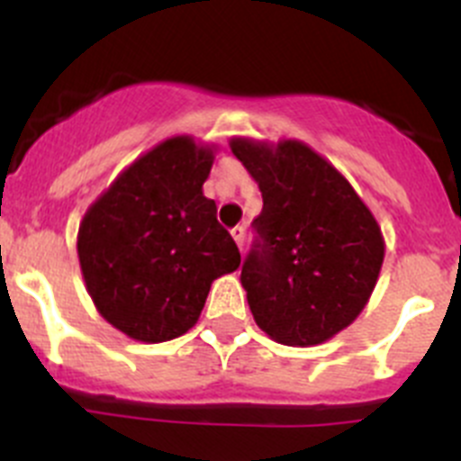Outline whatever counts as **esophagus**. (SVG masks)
Masks as SVG:
<instances>
[{
	"label": "esophagus",
	"instance_id": "34e87169",
	"mask_svg": "<svg viewBox=\"0 0 461 461\" xmlns=\"http://www.w3.org/2000/svg\"><path fill=\"white\" fill-rule=\"evenodd\" d=\"M230 235H233L235 244H238L240 249L244 247V235H247V230H244V226H235L233 230H230Z\"/></svg>",
	"mask_w": 461,
	"mask_h": 461
}]
</instances>
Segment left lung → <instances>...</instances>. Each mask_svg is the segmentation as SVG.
Masks as SVG:
<instances>
[{"mask_svg":"<svg viewBox=\"0 0 461 461\" xmlns=\"http://www.w3.org/2000/svg\"><path fill=\"white\" fill-rule=\"evenodd\" d=\"M263 194L242 265L253 320L283 345H320L358 318L384 263L377 219L333 164L297 139H230Z\"/></svg>","mask_w":461,"mask_h":461,"instance_id":"obj_1","label":"left lung"}]
</instances>
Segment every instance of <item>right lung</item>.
I'll list each match as a JSON object with an SVG mask.
<instances>
[{
	"label": "right lung",
	"instance_id": "obj_1",
	"mask_svg": "<svg viewBox=\"0 0 461 461\" xmlns=\"http://www.w3.org/2000/svg\"><path fill=\"white\" fill-rule=\"evenodd\" d=\"M214 148L171 137L134 159L95 198L77 233L84 283L98 313L141 343L198 322L214 278L240 267L238 244L203 196Z\"/></svg>",
	"mask_w": 461,
	"mask_h": 461
}]
</instances>
